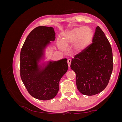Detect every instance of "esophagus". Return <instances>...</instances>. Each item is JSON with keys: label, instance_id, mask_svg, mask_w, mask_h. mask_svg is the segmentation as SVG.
Masks as SVG:
<instances>
[{"label": "esophagus", "instance_id": "obj_1", "mask_svg": "<svg viewBox=\"0 0 122 122\" xmlns=\"http://www.w3.org/2000/svg\"><path fill=\"white\" fill-rule=\"evenodd\" d=\"M67 62H68V65L69 67H70V65H71V59H68V61H67Z\"/></svg>", "mask_w": 122, "mask_h": 122}]
</instances>
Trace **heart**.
<instances>
[{"instance_id": "b5f03b06", "label": "heart", "mask_w": 122, "mask_h": 122, "mask_svg": "<svg viewBox=\"0 0 122 122\" xmlns=\"http://www.w3.org/2000/svg\"><path fill=\"white\" fill-rule=\"evenodd\" d=\"M93 36V32L89 27L77 28L73 29L62 37V41L57 40L59 48L64 50L66 47L73 43L74 49L77 52H80L90 45Z\"/></svg>"}]
</instances>
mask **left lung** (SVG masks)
Here are the masks:
<instances>
[{"label":"left lung","mask_w":122,"mask_h":122,"mask_svg":"<svg viewBox=\"0 0 122 122\" xmlns=\"http://www.w3.org/2000/svg\"><path fill=\"white\" fill-rule=\"evenodd\" d=\"M92 43L72 58L71 67L76 73V83L81 93L93 96L104 90L113 70L112 51L104 33L97 26Z\"/></svg>","instance_id":"1"}]
</instances>
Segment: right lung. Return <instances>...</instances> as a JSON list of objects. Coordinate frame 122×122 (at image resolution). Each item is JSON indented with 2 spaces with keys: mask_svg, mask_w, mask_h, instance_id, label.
Listing matches in <instances>:
<instances>
[{
  "mask_svg": "<svg viewBox=\"0 0 122 122\" xmlns=\"http://www.w3.org/2000/svg\"><path fill=\"white\" fill-rule=\"evenodd\" d=\"M52 27L40 26L29 33L20 52V77L29 94L36 99L48 100L55 97L59 90V82L67 72V60L50 62L43 70L38 67L37 61L42 55V49L49 41L55 40Z\"/></svg>",
  "mask_w": 122,
  "mask_h": 122,
  "instance_id": "right-lung-1",
  "label": "right lung"
}]
</instances>
